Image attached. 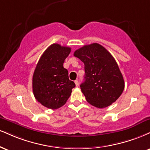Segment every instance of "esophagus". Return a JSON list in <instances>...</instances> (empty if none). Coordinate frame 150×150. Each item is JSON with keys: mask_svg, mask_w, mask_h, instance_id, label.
Wrapping results in <instances>:
<instances>
[{"mask_svg": "<svg viewBox=\"0 0 150 150\" xmlns=\"http://www.w3.org/2000/svg\"><path fill=\"white\" fill-rule=\"evenodd\" d=\"M75 86H79V82H78V80H75Z\"/></svg>", "mask_w": 150, "mask_h": 150, "instance_id": "1", "label": "esophagus"}]
</instances>
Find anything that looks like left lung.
I'll list each match as a JSON object with an SVG mask.
<instances>
[{
    "instance_id": "obj_1",
    "label": "left lung",
    "mask_w": 150,
    "mask_h": 150,
    "mask_svg": "<svg viewBox=\"0 0 150 150\" xmlns=\"http://www.w3.org/2000/svg\"><path fill=\"white\" fill-rule=\"evenodd\" d=\"M84 64V82L80 85L86 101L103 108L116 101L124 89L118 65L109 52L98 43L84 45L74 52Z\"/></svg>"
}]
</instances>
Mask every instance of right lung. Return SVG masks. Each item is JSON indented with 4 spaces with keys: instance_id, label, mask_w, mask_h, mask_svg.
I'll return each instance as SVG.
<instances>
[{
    "instance_id": "obj_1",
    "label": "right lung",
    "mask_w": 150,
    "mask_h": 150,
    "mask_svg": "<svg viewBox=\"0 0 150 150\" xmlns=\"http://www.w3.org/2000/svg\"><path fill=\"white\" fill-rule=\"evenodd\" d=\"M71 49L52 44L41 57L33 75V91L36 100L49 109L62 107L71 94L75 84L68 78L64 68L65 59Z\"/></svg>"
}]
</instances>
